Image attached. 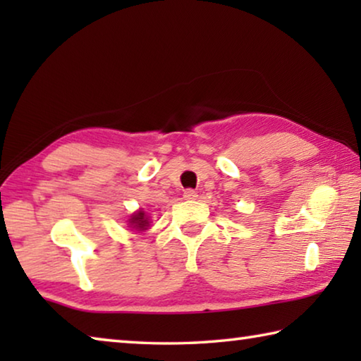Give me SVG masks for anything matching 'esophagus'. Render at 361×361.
I'll return each instance as SVG.
<instances>
[{
    "label": "esophagus",
    "instance_id": "34e87169",
    "mask_svg": "<svg viewBox=\"0 0 361 361\" xmlns=\"http://www.w3.org/2000/svg\"><path fill=\"white\" fill-rule=\"evenodd\" d=\"M183 197H185L186 200H194V199H197V192H195L194 189H186L185 194H183Z\"/></svg>",
    "mask_w": 361,
    "mask_h": 361
}]
</instances>
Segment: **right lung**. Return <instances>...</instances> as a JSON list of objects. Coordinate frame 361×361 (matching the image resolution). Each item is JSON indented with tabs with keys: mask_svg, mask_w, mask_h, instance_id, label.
Here are the masks:
<instances>
[{
	"mask_svg": "<svg viewBox=\"0 0 361 361\" xmlns=\"http://www.w3.org/2000/svg\"><path fill=\"white\" fill-rule=\"evenodd\" d=\"M129 228L135 231H142V232L149 228V218L145 213V210L140 209L138 212L133 213V215L129 218Z\"/></svg>",
	"mask_w": 361,
	"mask_h": 361,
	"instance_id": "right-lung-1",
	"label": "right lung"
}]
</instances>
